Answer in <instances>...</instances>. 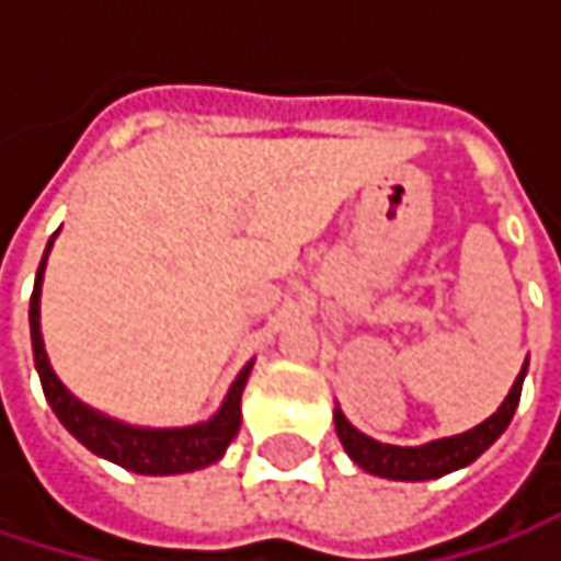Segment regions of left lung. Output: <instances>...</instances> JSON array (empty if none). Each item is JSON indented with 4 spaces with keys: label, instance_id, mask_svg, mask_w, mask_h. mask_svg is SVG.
<instances>
[{
    "label": "left lung",
    "instance_id": "1",
    "mask_svg": "<svg viewBox=\"0 0 561 561\" xmlns=\"http://www.w3.org/2000/svg\"><path fill=\"white\" fill-rule=\"evenodd\" d=\"M523 377H526V364H523V374L516 377L510 396L504 399V405L488 422H481L478 428H471L465 435L438 438V442L422 445V448H399V445L374 442L364 432H357L341 415V409H334V425H337V435H341L344 451L364 471H370V474H380V478H390V481H428V478H442L448 471H458V468L471 465L474 458H481L501 438V432L510 425V419H513V412L519 405Z\"/></svg>",
    "mask_w": 561,
    "mask_h": 561
}]
</instances>
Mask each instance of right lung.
<instances>
[{
	"label": "right lung",
	"instance_id": "1",
	"mask_svg": "<svg viewBox=\"0 0 561 561\" xmlns=\"http://www.w3.org/2000/svg\"><path fill=\"white\" fill-rule=\"evenodd\" d=\"M42 273H45V260L38 266V279H35V291H32L28 324H32V351H35L42 390L48 396L60 425L80 445H87L93 455H103V458H110L119 468L136 471V474H184V471H197V468L214 465L224 455V448L233 442V435L240 432V399H243L250 367L237 377V383L227 392L224 409L210 422H201L191 428H136V425L113 422V419L87 409L80 399H73L64 390V383L57 380L51 364H48L42 331H38Z\"/></svg>",
	"mask_w": 561,
	"mask_h": 561
}]
</instances>
